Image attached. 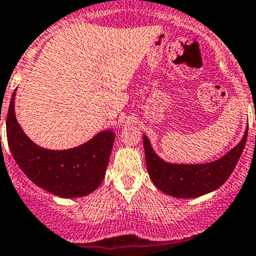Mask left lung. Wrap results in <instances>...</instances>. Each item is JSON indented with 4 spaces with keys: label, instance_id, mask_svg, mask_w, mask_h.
<instances>
[{
    "label": "left lung",
    "instance_id": "8db88e82",
    "mask_svg": "<svg viewBox=\"0 0 256 256\" xmlns=\"http://www.w3.org/2000/svg\"><path fill=\"white\" fill-rule=\"evenodd\" d=\"M248 138V130L232 150L206 164H171L153 152L148 138L142 136L146 168L154 185L174 198H198L220 188L234 172Z\"/></svg>",
    "mask_w": 256,
    "mask_h": 256
}]
</instances>
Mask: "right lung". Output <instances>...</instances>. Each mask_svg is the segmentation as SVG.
Returning a JSON list of instances; mask_svg holds the SVG:
<instances>
[{
	"label": "right lung",
	"instance_id": "obj_1",
	"mask_svg": "<svg viewBox=\"0 0 256 256\" xmlns=\"http://www.w3.org/2000/svg\"><path fill=\"white\" fill-rule=\"evenodd\" d=\"M14 100L15 92L6 117L8 142L28 178L61 198L85 196L96 190L104 178L114 134L103 131L88 142L68 150L43 149L22 132L16 121Z\"/></svg>",
	"mask_w": 256,
	"mask_h": 256
}]
</instances>
